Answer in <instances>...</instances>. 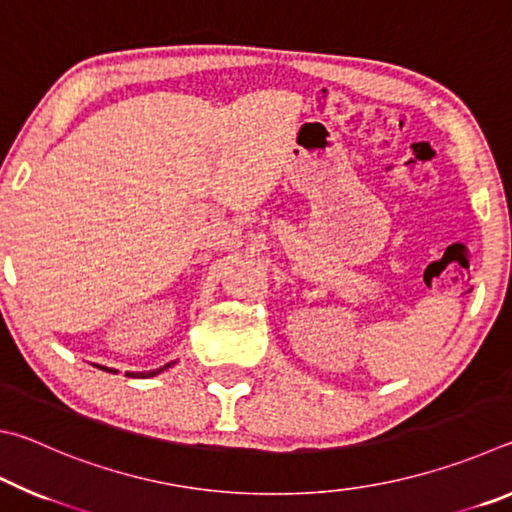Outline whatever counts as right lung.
I'll list each match as a JSON object with an SVG mask.
<instances>
[{
    "label": "right lung",
    "instance_id": "obj_1",
    "mask_svg": "<svg viewBox=\"0 0 512 512\" xmlns=\"http://www.w3.org/2000/svg\"><path fill=\"white\" fill-rule=\"evenodd\" d=\"M173 363L176 361H171V363H167V366H162V368H158V370H144V372H126V375H131V377H137V379H149V377H155V375H160V372H164L167 368H171ZM97 368H101V370H110V372H117V370H112V368H106V366H97Z\"/></svg>",
    "mask_w": 512,
    "mask_h": 512
}]
</instances>
